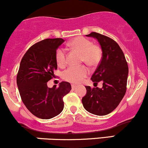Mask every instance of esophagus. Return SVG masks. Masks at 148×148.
<instances>
[{"mask_svg":"<svg viewBox=\"0 0 148 148\" xmlns=\"http://www.w3.org/2000/svg\"><path fill=\"white\" fill-rule=\"evenodd\" d=\"M71 87H72V90H75V89L77 88V85H71Z\"/></svg>","mask_w":148,"mask_h":148,"instance_id":"1","label":"esophagus"}]
</instances>
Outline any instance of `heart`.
<instances>
[{"instance_id": "heart-1", "label": "heart", "mask_w": 148, "mask_h": 148, "mask_svg": "<svg viewBox=\"0 0 148 148\" xmlns=\"http://www.w3.org/2000/svg\"><path fill=\"white\" fill-rule=\"evenodd\" d=\"M68 47L78 51L81 53V61L90 66H95L99 63L102 57V51L99 46L92 44L88 39L79 36L68 43ZM58 66L63 67L66 64V51L63 47L57 49L55 54ZM88 74V69L85 66H71L63 73V80L79 83Z\"/></svg>"}]
</instances>
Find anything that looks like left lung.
<instances>
[{
    "label": "left lung",
    "instance_id": "left-lung-1",
    "mask_svg": "<svg viewBox=\"0 0 148 148\" xmlns=\"http://www.w3.org/2000/svg\"><path fill=\"white\" fill-rule=\"evenodd\" d=\"M86 36L96 38L101 45L102 58L91 80L97 85L101 81L103 87H85L87 93L82 97V102L88 112L104 116L113 112L124 97L128 74V63L123 51L112 38L94 32Z\"/></svg>",
    "mask_w": 148,
    "mask_h": 148
}]
</instances>
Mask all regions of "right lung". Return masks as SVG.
Masks as SVG:
<instances>
[{
  "label": "right lung",
  "instance_id": "obj_1",
  "mask_svg": "<svg viewBox=\"0 0 148 148\" xmlns=\"http://www.w3.org/2000/svg\"><path fill=\"white\" fill-rule=\"evenodd\" d=\"M64 42L61 38L46 39L36 43L27 51L20 62L17 85L23 102L33 115L42 119L56 116L63 109V98L71 90L68 82L59 86L47 87L57 69L55 54Z\"/></svg>",
  "mask_w": 148,
  "mask_h": 148
}]
</instances>
